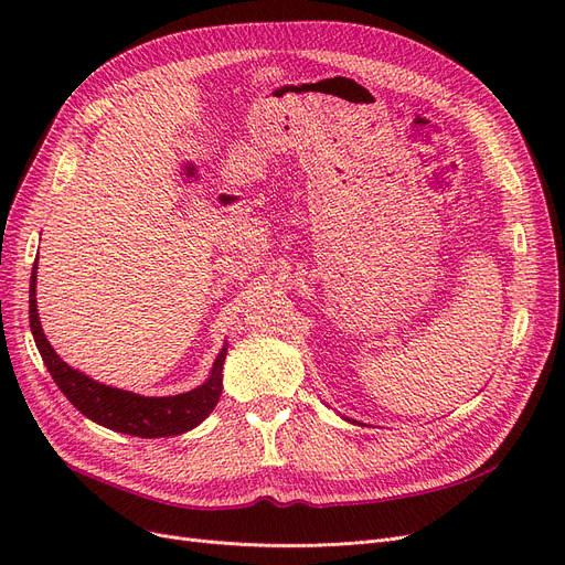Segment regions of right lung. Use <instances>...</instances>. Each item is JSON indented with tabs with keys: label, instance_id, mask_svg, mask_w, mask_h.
Instances as JSON below:
<instances>
[{
	"label": "right lung",
	"instance_id": "1",
	"mask_svg": "<svg viewBox=\"0 0 565 565\" xmlns=\"http://www.w3.org/2000/svg\"><path fill=\"white\" fill-rule=\"evenodd\" d=\"M29 324L41 358L64 396L92 422L135 437H169L196 428L211 414L222 394V369L226 360V345L217 354L211 377L201 387L164 398H148L132 392L114 390L84 373L71 369L43 334L36 309V265L29 279Z\"/></svg>",
	"mask_w": 565,
	"mask_h": 565
}]
</instances>
